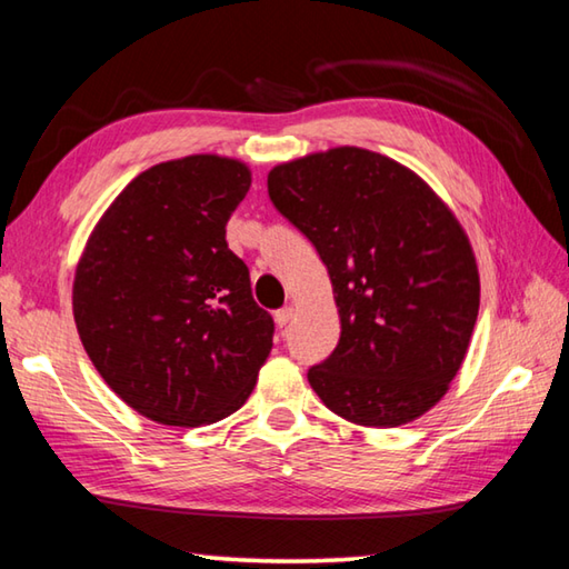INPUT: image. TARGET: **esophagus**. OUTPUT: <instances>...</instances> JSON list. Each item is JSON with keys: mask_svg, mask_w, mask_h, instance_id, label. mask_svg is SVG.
<instances>
[{"mask_svg": "<svg viewBox=\"0 0 569 569\" xmlns=\"http://www.w3.org/2000/svg\"><path fill=\"white\" fill-rule=\"evenodd\" d=\"M293 320V308L288 306V308H281V311H276V323H278V328H286L288 323H291Z\"/></svg>", "mask_w": 569, "mask_h": 569, "instance_id": "34e87169", "label": "esophagus"}]
</instances>
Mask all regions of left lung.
Returning a JSON list of instances; mask_svg holds the SVG:
<instances>
[{
  "mask_svg": "<svg viewBox=\"0 0 569 569\" xmlns=\"http://www.w3.org/2000/svg\"><path fill=\"white\" fill-rule=\"evenodd\" d=\"M268 196L333 283L340 340L308 383L356 426L420 418L448 392L478 320L480 276L460 221L418 173L358 147L281 163Z\"/></svg>",
  "mask_w": 569,
  "mask_h": 569,
  "instance_id": "1",
  "label": "left lung"
}]
</instances>
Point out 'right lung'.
Instances as JSON below:
<instances>
[{"label": "right lung", "mask_w": 569, "mask_h": 569, "mask_svg": "<svg viewBox=\"0 0 569 569\" xmlns=\"http://www.w3.org/2000/svg\"><path fill=\"white\" fill-rule=\"evenodd\" d=\"M251 189L216 153L157 163L101 216L79 258L74 320L107 386L161 426H209L249 400L273 348L226 223Z\"/></svg>", "instance_id": "right-lung-1"}]
</instances>
